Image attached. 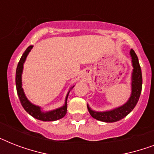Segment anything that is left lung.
Wrapping results in <instances>:
<instances>
[{
	"mask_svg": "<svg viewBox=\"0 0 154 154\" xmlns=\"http://www.w3.org/2000/svg\"><path fill=\"white\" fill-rule=\"evenodd\" d=\"M129 53L132 59V65L134 69L131 76V95L129 97V100L124 105H121L119 107L114 108L111 110L103 111V112L94 111L89 107V105H87L89 113L95 119L107 123L116 122L126 117L136 106L141 93L142 75H141V66L139 64L137 56L133 49H131Z\"/></svg>",
	"mask_w": 154,
	"mask_h": 154,
	"instance_id": "8db88e82",
	"label": "left lung"
}]
</instances>
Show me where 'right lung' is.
Segmentation results:
<instances>
[{
  "mask_svg": "<svg viewBox=\"0 0 154 154\" xmlns=\"http://www.w3.org/2000/svg\"><path fill=\"white\" fill-rule=\"evenodd\" d=\"M32 47H33L32 45H30V46L28 47L26 50L25 51V53H23L22 57H20V61L18 62L17 71H16V87H17V95L19 97V99H20V101L21 103V105L23 106V108L32 117H33L37 120H40V121H43V122H53V121H57V120H59L64 117L65 115L66 114V112H67L68 96H69L70 90L74 87V85L70 87L69 91L68 92L67 95L65 97V101L64 105L61 106V107L56 109L45 112V111L42 109V108L40 107V106L34 105L32 102H30L29 101V99L27 98V97L25 96V92H24V89L22 88V78H21V76H22L24 63H25L26 57L29 55V52L32 49Z\"/></svg>",
  "mask_w": 154,
  "mask_h": 154,
  "instance_id": "right-lung-1",
  "label": "right lung"
}]
</instances>
